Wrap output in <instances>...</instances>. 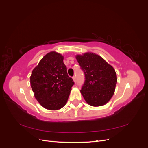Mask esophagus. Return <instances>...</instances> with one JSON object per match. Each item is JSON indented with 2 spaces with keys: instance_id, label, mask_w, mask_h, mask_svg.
Instances as JSON below:
<instances>
[{
  "instance_id": "obj_1",
  "label": "esophagus",
  "mask_w": 148,
  "mask_h": 148,
  "mask_svg": "<svg viewBox=\"0 0 148 148\" xmlns=\"http://www.w3.org/2000/svg\"><path fill=\"white\" fill-rule=\"evenodd\" d=\"M73 82H75V83H76V82H77V79H76V77H73Z\"/></svg>"
}]
</instances>
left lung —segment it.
Segmentation results:
<instances>
[{
    "label": "left lung",
    "instance_id": "left-lung-1",
    "mask_svg": "<svg viewBox=\"0 0 148 148\" xmlns=\"http://www.w3.org/2000/svg\"><path fill=\"white\" fill-rule=\"evenodd\" d=\"M76 59L86 79L80 91L84 100L94 107L105 105L114 95L117 82L113 66L92 52L77 55Z\"/></svg>",
    "mask_w": 148,
    "mask_h": 148
}]
</instances>
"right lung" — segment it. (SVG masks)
I'll list each match as a JSON object with an SVG mask.
<instances>
[{"instance_id": "right-lung-1", "label": "right lung", "mask_w": 148, "mask_h": 148, "mask_svg": "<svg viewBox=\"0 0 148 148\" xmlns=\"http://www.w3.org/2000/svg\"><path fill=\"white\" fill-rule=\"evenodd\" d=\"M30 83L36 99L44 108L56 110L68 101L74 82L67 74L64 56L56 51L47 53L33 70Z\"/></svg>"}]
</instances>
